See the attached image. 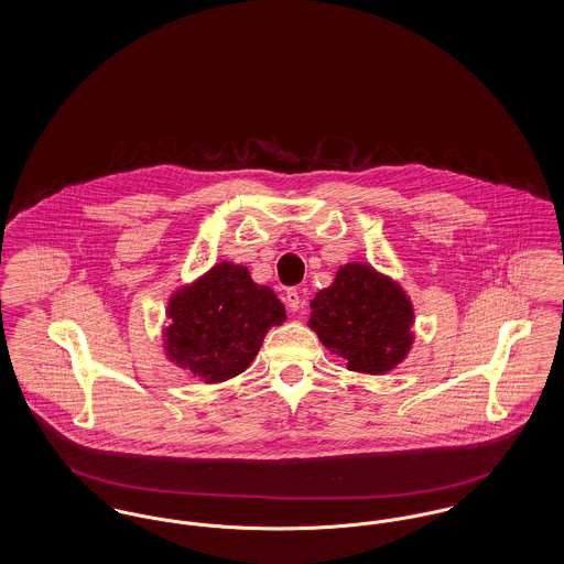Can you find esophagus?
Here are the masks:
<instances>
[{"label":"esophagus","mask_w":564,"mask_h":564,"mask_svg":"<svg viewBox=\"0 0 564 564\" xmlns=\"http://www.w3.org/2000/svg\"><path fill=\"white\" fill-rule=\"evenodd\" d=\"M285 300H288L290 311H294V313H297L304 306V295H302V292H297V290H288Z\"/></svg>","instance_id":"1"}]
</instances>
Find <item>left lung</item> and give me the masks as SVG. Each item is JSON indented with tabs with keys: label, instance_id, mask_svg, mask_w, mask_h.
I'll return each instance as SVG.
<instances>
[{
	"label": "left lung",
	"instance_id": "1",
	"mask_svg": "<svg viewBox=\"0 0 564 564\" xmlns=\"http://www.w3.org/2000/svg\"><path fill=\"white\" fill-rule=\"evenodd\" d=\"M414 306L402 285L378 270L349 262L311 302L308 327L350 372L384 375L414 343Z\"/></svg>",
	"mask_w": 564,
	"mask_h": 564
}]
</instances>
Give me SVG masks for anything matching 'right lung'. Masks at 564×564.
<instances>
[{"label": "right lung", "mask_w": 564, "mask_h": 564, "mask_svg": "<svg viewBox=\"0 0 564 564\" xmlns=\"http://www.w3.org/2000/svg\"><path fill=\"white\" fill-rule=\"evenodd\" d=\"M166 319V359L215 384L245 372L270 327L288 315L270 288L253 283L249 270L219 262L171 294Z\"/></svg>", "instance_id": "1"}]
</instances>
